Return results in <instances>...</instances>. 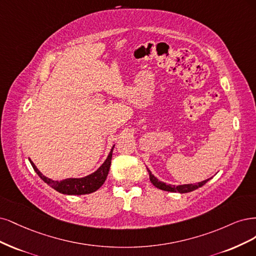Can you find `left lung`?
Returning <instances> with one entry per match:
<instances>
[{
  "instance_id": "8db88e82",
  "label": "left lung",
  "mask_w": 256,
  "mask_h": 256,
  "mask_svg": "<svg viewBox=\"0 0 256 256\" xmlns=\"http://www.w3.org/2000/svg\"><path fill=\"white\" fill-rule=\"evenodd\" d=\"M146 170L148 172H149V176H150V180L151 183L155 186L158 187V189H162V190H164V192H180V194H186V192H194V189H198L199 187H202L208 180H202V182L198 183L196 185H192V184H186V185H178V186H176V185H167L166 183L164 182H160V180H158V178H156L153 174L152 172L148 169L146 167Z\"/></svg>"
}]
</instances>
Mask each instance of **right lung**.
<instances>
[{
    "label": "right lung",
    "instance_id": "right-lung-1",
    "mask_svg": "<svg viewBox=\"0 0 256 256\" xmlns=\"http://www.w3.org/2000/svg\"><path fill=\"white\" fill-rule=\"evenodd\" d=\"M114 148V146L112 148L108 156H107V158L102 164V166H100V168H98L96 171H94V173H92V174H89L85 178H66L62 180H54L52 178L44 176L42 173L37 169L34 162L32 160L30 162L32 164V168H34L35 172L38 174V176L48 186L54 188L56 192L64 194H76V196L87 194L94 192L104 184L107 174H108L110 172Z\"/></svg>",
    "mask_w": 256,
    "mask_h": 256
}]
</instances>
